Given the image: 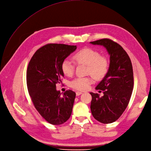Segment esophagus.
Masks as SVG:
<instances>
[{
    "label": "esophagus",
    "instance_id": "esophagus-1",
    "mask_svg": "<svg viewBox=\"0 0 151 151\" xmlns=\"http://www.w3.org/2000/svg\"><path fill=\"white\" fill-rule=\"evenodd\" d=\"M82 93V92H79V91H77V92H76V95H77V96H79V95H81Z\"/></svg>",
    "mask_w": 151,
    "mask_h": 151
}]
</instances>
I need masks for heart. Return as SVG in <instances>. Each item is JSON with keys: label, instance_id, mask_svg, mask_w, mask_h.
<instances>
[{"label": "heart", "instance_id": "obj_1", "mask_svg": "<svg viewBox=\"0 0 151 151\" xmlns=\"http://www.w3.org/2000/svg\"><path fill=\"white\" fill-rule=\"evenodd\" d=\"M72 58L77 64L87 65V73L91 74L95 79L100 80L107 74L109 68L108 59L100 56L97 51L84 48L75 53ZM61 69L65 76H72L75 71V64L69 59H65L61 64ZM92 82L91 77H78L71 81L70 85L75 89L85 90Z\"/></svg>", "mask_w": 151, "mask_h": 151}]
</instances>
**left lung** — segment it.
<instances>
[{
	"label": "left lung",
	"instance_id": "1",
	"mask_svg": "<svg viewBox=\"0 0 151 151\" xmlns=\"http://www.w3.org/2000/svg\"><path fill=\"white\" fill-rule=\"evenodd\" d=\"M103 46L110 55V65L104 79L95 87L103 91L104 96L90 92V110L99 122L111 123L121 116L127 107L134 86L133 71L128 54L119 44L104 38L90 42Z\"/></svg>",
	"mask_w": 151,
	"mask_h": 151
}]
</instances>
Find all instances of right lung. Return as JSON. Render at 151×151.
Returning a JSON list of instances; mask_svg holds the SVG:
<instances>
[{
    "instance_id": "add662e5",
    "label": "right lung",
    "mask_w": 151,
    "mask_h": 151,
    "mask_svg": "<svg viewBox=\"0 0 151 151\" xmlns=\"http://www.w3.org/2000/svg\"><path fill=\"white\" fill-rule=\"evenodd\" d=\"M76 49L73 45L47 44L35 52L28 65L30 97L41 116L54 125L63 124L71 115L76 93L69 90L62 94L56 85L64 77L63 61Z\"/></svg>"
}]
</instances>
